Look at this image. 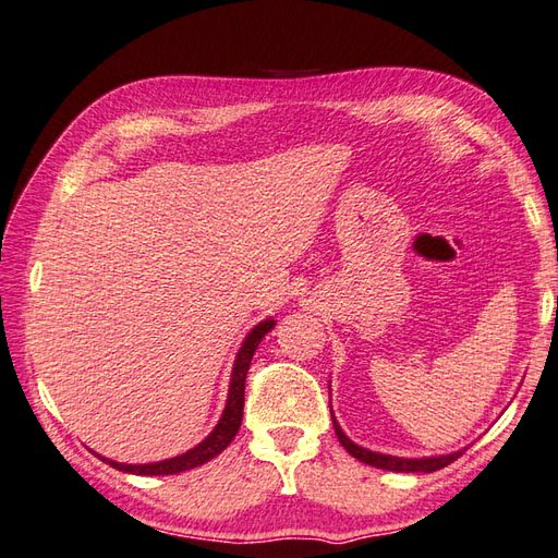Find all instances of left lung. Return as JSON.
<instances>
[{"instance_id":"left-lung-1","label":"left lung","mask_w":558,"mask_h":558,"mask_svg":"<svg viewBox=\"0 0 558 558\" xmlns=\"http://www.w3.org/2000/svg\"><path fill=\"white\" fill-rule=\"evenodd\" d=\"M331 387V384H329ZM331 393V391H329ZM331 423H333V432L341 441V447L349 451L353 458H357L361 463H367L373 468H381V470H393V473H435V470L453 463L458 456H461L465 449H458L451 453H441V456H425V458H401V456H389V453H379V451H369L361 444H355L353 439L345 437V432L341 429V425L337 423L331 411Z\"/></svg>"}]
</instances>
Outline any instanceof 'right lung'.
I'll return each mask as SVG.
<instances>
[{
  "label": "right lung",
  "instance_id": "1",
  "mask_svg": "<svg viewBox=\"0 0 558 558\" xmlns=\"http://www.w3.org/2000/svg\"><path fill=\"white\" fill-rule=\"evenodd\" d=\"M275 325H277V319L267 317V319L259 322V325H255L251 331H247V337L243 339L241 349L236 353V361H233L225 411H221V417H219V423L215 425V429L209 432V435L201 444H195L193 449H189L181 456L165 458V461H157V463H138V465L111 461V458H105L100 453H97V456H100L102 461L109 463L111 468L123 470V473H131V475H177V473H183V470H193L197 465L213 461L215 456H219L221 451L229 447L231 439L236 437V432L241 429L245 375H247V369H251V361H253L259 341H263L267 333L275 329Z\"/></svg>",
  "mask_w": 558,
  "mask_h": 558
}]
</instances>
